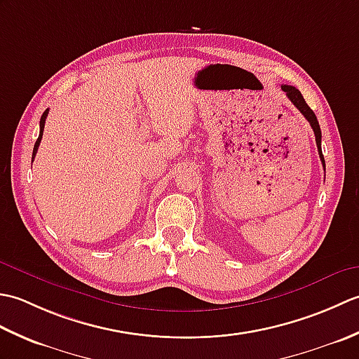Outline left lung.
I'll use <instances>...</instances> for the list:
<instances>
[{
    "label": "left lung",
    "mask_w": 359,
    "mask_h": 359,
    "mask_svg": "<svg viewBox=\"0 0 359 359\" xmlns=\"http://www.w3.org/2000/svg\"><path fill=\"white\" fill-rule=\"evenodd\" d=\"M280 89L287 94L288 100L292 102L296 106V108L299 109V112L302 114V116L307 118L311 129H313L316 147H318V154H319V158H321L323 166H324V170H325V162H324V156H323V149H321V128H319V123H318V118L315 116V112L310 109V106L306 103V100H304V97L299 93V89H296L294 86H290V85H282Z\"/></svg>",
    "instance_id": "8db88e82"
}]
</instances>
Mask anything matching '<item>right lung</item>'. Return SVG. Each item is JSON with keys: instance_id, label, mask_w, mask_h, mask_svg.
I'll return each instance as SVG.
<instances>
[{"instance_id": "1", "label": "right lung", "mask_w": 359, "mask_h": 359, "mask_svg": "<svg viewBox=\"0 0 359 359\" xmlns=\"http://www.w3.org/2000/svg\"><path fill=\"white\" fill-rule=\"evenodd\" d=\"M48 112H49V109H46V111L43 112V116H41V120H40V135H38V139H36V142H35V147H34V152H32V162H34V158H35V154H36V151H38V147H40V142H41V139H43L44 123H46V117H48Z\"/></svg>"}]
</instances>
